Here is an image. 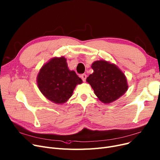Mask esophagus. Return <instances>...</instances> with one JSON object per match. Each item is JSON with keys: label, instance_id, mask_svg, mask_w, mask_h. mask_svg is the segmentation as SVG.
I'll return each mask as SVG.
<instances>
[{"label": "esophagus", "instance_id": "esophagus-1", "mask_svg": "<svg viewBox=\"0 0 160 160\" xmlns=\"http://www.w3.org/2000/svg\"><path fill=\"white\" fill-rule=\"evenodd\" d=\"M81 78H82V79L83 82H85L86 80V78H87V75L86 74H82L81 75Z\"/></svg>", "mask_w": 160, "mask_h": 160}]
</instances>
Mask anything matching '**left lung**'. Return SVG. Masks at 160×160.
<instances>
[{
    "label": "left lung",
    "instance_id": "left-lung-1",
    "mask_svg": "<svg viewBox=\"0 0 160 160\" xmlns=\"http://www.w3.org/2000/svg\"><path fill=\"white\" fill-rule=\"evenodd\" d=\"M91 67L93 72L86 80L103 103L115 101L127 91V78L115 65L100 60L93 63Z\"/></svg>",
    "mask_w": 160,
    "mask_h": 160
}]
</instances>
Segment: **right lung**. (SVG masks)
<instances>
[{"instance_id": "right-lung-1", "label": "right lung", "mask_w": 160, "mask_h": 160, "mask_svg": "<svg viewBox=\"0 0 160 160\" xmlns=\"http://www.w3.org/2000/svg\"><path fill=\"white\" fill-rule=\"evenodd\" d=\"M38 86L45 97L56 104L65 102L82 80L70 71L64 57L54 58L41 67L37 78Z\"/></svg>"}]
</instances>
